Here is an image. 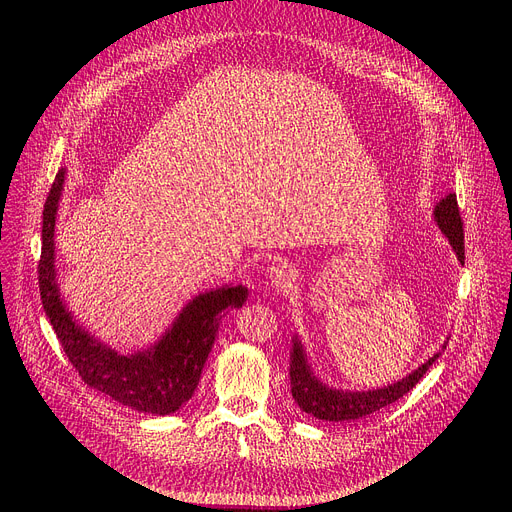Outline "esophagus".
I'll use <instances>...</instances> for the list:
<instances>
[{"mask_svg":"<svg viewBox=\"0 0 512 512\" xmlns=\"http://www.w3.org/2000/svg\"><path fill=\"white\" fill-rule=\"evenodd\" d=\"M267 279L269 283L275 287V289H285V287H291V283L296 281V269L291 267L289 263L285 261H279V263H273L269 269H267Z\"/></svg>","mask_w":512,"mask_h":512,"instance_id":"1","label":"esophagus"}]
</instances>
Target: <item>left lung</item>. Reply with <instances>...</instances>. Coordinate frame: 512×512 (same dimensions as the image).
<instances>
[{
  "instance_id": "obj_1",
  "label": "left lung",
  "mask_w": 512,
  "mask_h": 512,
  "mask_svg": "<svg viewBox=\"0 0 512 512\" xmlns=\"http://www.w3.org/2000/svg\"><path fill=\"white\" fill-rule=\"evenodd\" d=\"M433 218L440 231L448 237L456 257L460 263H464V229L462 218L458 210L456 194H448L433 208ZM291 352H289V379H291V395H294L296 403L302 411L316 419L324 421H354L367 417L397 399H401L407 391H411L419 379L425 375V371L431 364L442 356V352H435L431 358H427L421 367L411 371L407 377L399 379L397 383H391L387 387H377L369 391H348V389H336L324 383L312 369V362L308 360L306 348L298 334L291 338ZM446 348V342L442 350Z\"/></svg>"
}]
</instances>
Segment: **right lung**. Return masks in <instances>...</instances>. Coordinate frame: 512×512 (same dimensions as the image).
Wrapping results in <instances>:
<instances>
[{"label":"right lung","mask_w":512,"mask_h":512,"mask_svg":"<svg viewBox=\"0 0 512 512\" xmlns=\"http://www.w3.org/2000/svg\"><path fill=\"white\" fill-rule=\"evenodd\" d=\"M66 170H60L42 212L38 283L44 312L83 381L117 403L150 415H170L192 399L223 312L247 302L245 285H223L194 296L172 326L148 348L119 354L91 334L66 308L56 279L54 227Z\"/></svg>","instance_id":"add662e5"}]
</instances>
